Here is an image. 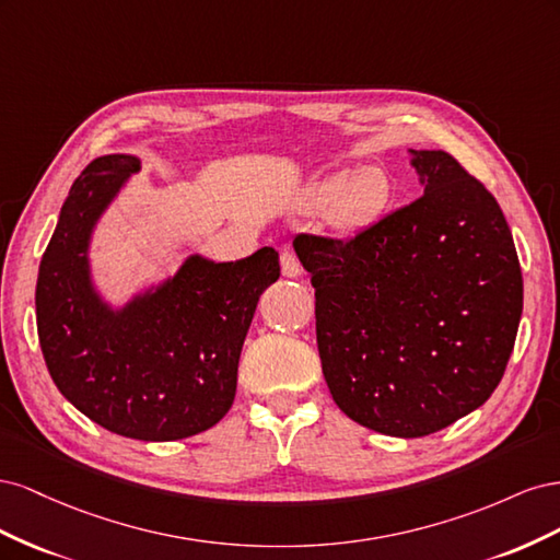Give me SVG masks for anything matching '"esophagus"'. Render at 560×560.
<instances>
[{
  "mask_svg": "<svg viewBox=\"0 0 560 560\" xmlns=\"http://www.w3.org/2000/svg\"><path fill=\"white\" fill-rule=\"evenodd\" d=\"M280 266H282V276H287V278H299L301 270H303L299 257H296L294 252H290V249H284L280 254Z\"/></svg>",
  "mask_w": 560,
  "mask_h": 560,
  "instance_id": "34e87169",
  "label": "esophagus"
}]
</instances>
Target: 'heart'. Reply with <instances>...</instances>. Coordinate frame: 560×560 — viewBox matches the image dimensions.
Segmentation results:
<instances>
[{"label":"heart","instance_id":"b5f03b06","mask_svg":"<svg viewBox=\"0 0 560 560\" xmlns=\"http://www.w3.org/2000/svg\"><path fill=\"white\" fill-rule=\"evenodd\" d=\"M317 200L322 206H331L336 224L343 231H360L387 208L393 198V182L387 173L376 165L362 167L354 175H334L317 186Z\"/></svg>","mask_w":560,"mask_h":560}]
</instances>
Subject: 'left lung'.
Masks as SVG:
<instances>
[{
    "mask_svg": "<svg viewBox=\"0 0 560 560\" xmlns=\"http://www.w3.org/2000/svg\"><path fill=\"white\" fill-rule=\"evenodd\" d=\"M425 184L348 241L299 233L315 287L322 374L348 418L428 436L493 395L514 350L523 278L486 186L446 151H413Z\"/></svg>",
    "mask_w": 560,
    "mask_h": 560,
    "instance_id": "left-lung-1",
    "label": "left lung"
}]
</instances>
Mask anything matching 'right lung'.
Segmentation results:
<instances>
[{"label":"right lung","mask_w":560,"mask_h":560,"mask_svg":"<svg viewBox=\"0 0 560 560\" xmlns=\"http://www.w3.org/2000/svg\"><path fill=\"white\" fill-rule=\"evenodd\" d=\"M138 167L100 156L74 179L39 264L37 331L50 378L83 416L140 442H175L231 409L254 308L280 264L273 247L235 264L191 257L154 296L109 313L89 282V233Z\"/></svg>","instance_id":"obj_1"}]
</instances>
